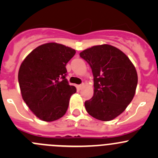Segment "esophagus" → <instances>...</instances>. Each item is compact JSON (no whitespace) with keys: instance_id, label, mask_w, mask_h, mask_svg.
<instances>
[{"instance_id":"obj_1","label":"esophagus","mask_w":158,"mask_h":158,"mask_svg":"<svg viewBox=\"0 0 158 158\" xmlns=\"http://www.w3.org/2000/svg\"><path fill=\"white\" fill-rule=\"evenodd\" d=\"M84 87V84H81V85H77V89L78 90H81L82 88Z\"/></svg>"}]
</instances>
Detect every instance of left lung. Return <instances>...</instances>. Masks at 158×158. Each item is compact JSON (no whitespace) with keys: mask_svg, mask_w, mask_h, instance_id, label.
I'll return each mask as SVG.
<instances>
[{"mask_svg":"<svg viewBox=\"0 0 158 158\" xmlns=\"http://www.w3.org/2000/svg\"><path fill=\"white\" fill-rule=\"evenodd\" d=\"M89 63L94 76V94L85 102L87 112L108 122L122 114L135 96L136 69L120 49L109 45L94 46L79 53Z\"/></svg>","mask_w":158,"mask_h":158,"instance_id":"8db88e82","label":"left lung"}]
</instances>
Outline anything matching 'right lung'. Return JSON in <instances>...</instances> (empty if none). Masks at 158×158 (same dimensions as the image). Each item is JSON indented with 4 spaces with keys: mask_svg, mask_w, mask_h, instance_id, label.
I'll return each mask as SVG.
<instances>
[{
    "mask_svg": "<svg viewBox=\"0 0 158 158\" xmlns=\"http://www.w3.org/2000/svg\"><path fill=\"white\" fill-rule=\"evenodd\" d=\"M76 50L63 44L47 43L27 56L18 72L23 101L44 122H53L66 114L76 89L66 79V65Z\"/></svg>",
    "mask_w": 158,
    "mask_h": 158,
    "instance_id": "add662e5",
    "label": "right lung"
}]
</instances>
